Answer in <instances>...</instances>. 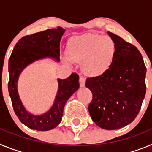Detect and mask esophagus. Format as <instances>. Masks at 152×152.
Masks as SVG:
<instances>
[{
    "label": "esophagus",
    "mask_w": 152,
    "mask_h": 152,
    "mask_svg": "<svg viewBox=\"0 0 152 152\" xmlns=\"http://www.w3.org/2000/svg\"><path fill=\"white\" fill-rule=\"evenodd\" d=\"M79 83H80V87H84L85 85V79L83 76H80V78H79Z\"/></svg>",
    "instance_id": "1"
}]
</instances>
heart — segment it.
I'll list each match as a JSON object with an SVG mask.
<instances>
[{
    "instance_id": "heart-1",
    "label": "heart",
    "mask_w": 152,
    "mask_h": 152,
    "mask_svg": "<svg viewBox=\"0 0 152 152\" xmlns=\"http://www.w3.org/2000/svg\"><path fill=\"white\" fill-rule=\"evenodd\" d=\"M68 54L64 61L71 63L72 59L83 61V69L88 75L103 73L111 64L115 54V43L107 36L87 33L70 39Z\"/></svg>"
}]
</instances>
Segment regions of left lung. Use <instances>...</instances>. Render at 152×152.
Returning <instances> with one entry per match:
<instances>
[{
    "mask_svg": "<svg viewBox=\"0 0 152 152\" xmlns=\"http://www.w3.org/2000/svg\"><path fill=\"white\" fill-rule=\"evenodd\" d=\"M108 35L116 46L112 62L101 75L88 77L85 86L93 94L88 107L92 120L113 130L129 124L139 113L146 93V67L135 45Z\"/></svg>",
    "mask_w": 152,
    "mask_h": 152,
    "instance_id": "obj_1",
    "label": "left lung"
}]
</instances>
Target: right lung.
Masks as SVG:
<instances>
[{"label": "right lung", "instance_id": "right-lung-1", "mask_svg": "<svg viewBox=\"0 0 152 152\" xmlns=\"http://www.w3.org/2000/svg\"><path fill=\"white\" fill-rule=\"evenodd\" d=\"M65 29H49L25 36L15 45L9 58L8 91L13 110L21 123L38 131L52 129L61 121L63 110L67 100L79 88V76L72 73L66 79H58V91L56 100L45 114L34 116L24 108L17 92V80L23 68L36 60L52 58L59 61L60 41Z\"/></svg>", "mask_w": 152, "mask_h": 152}]
</instances>
